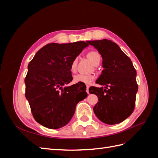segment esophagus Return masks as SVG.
Listing matches in <instances>:
<instances>
[{
    "label": "esophagus",
    "instance_id": "obj_1",
    "mask_svg": "<svg viewBox=\"0 0 158 158\" xmlns=\"http://www.w3.org/2000/svg\"><path fill=\"white\" fill-rule=\"evenodd\" d=\"M86 92H87L88 94H89V85H87V86H86Z\"/></svg>",
    "mask_w": 158,
    "mask_h": 158
}]
</instances>
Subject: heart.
<instances>
[{"mask_svg":"<svg viewBox=\"0 0 158 158\" xmlns=\"http://www.w3.org/2000/svg\"><path fill=\"white\" fill-rule=\"evenodd\" d=\"M87 56L89 58L90 60L94 64V65H98L100 63L101 60V56L98 52L95 51H91L87 53ZM77 59L75 58L72 62L70 69L73 73H74L76 71L77 68ZM95 79V76L93 74H76L73 78V81L74 83H82L84 84L89 85Z\"/></svg>","mask_w":158,"mask_h":158,"instance_id":"1","label":"heart"}]
</instances>
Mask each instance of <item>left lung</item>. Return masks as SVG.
<instances>
[{"mask_svg": "<svg viewBox=\"0 0 158 158\" xmlns=\"http://www.w3.org/2000/svg\"><path fill=\"white\" fill-rule=\"evenodd\" d=\"M87 42L102 56L104 69L96 83L106 85V89L90 87L89 93L97 95L99 101L93 111L102 122L118 124L129 117L135 109L138 90L137 72L130 58L115 42L106 39Z\"/></svg>", "mask_w": 158, "mask_h": 158, "instance_id": "1", "label": "left lung"}]
</instances>
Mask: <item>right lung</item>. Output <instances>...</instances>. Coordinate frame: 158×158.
<instances>
[{
    "label": "right lung",
    "mask_w": 158,
    "mask_h": 158,
    "mask_svg": "<svg viewBox=\"0 0 158 158\" xmlns=\"http://www.w3.org/2000/svg\"><path fill=\"white\" fill-rule=\"evenodd\" d=\"M88 45L82 41L48 44L28 63L25 95L38 123L50 129L65 126L73 118L77 104L87 97L86 87L80 86L82 90L79 93V85H64L73 79L72 62Z\"/></svg>",
    "instance_id": "obj_1"
}]
</instances>
